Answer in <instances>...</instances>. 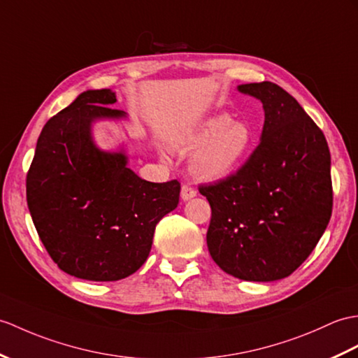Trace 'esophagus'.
Instances as JSON below:
<instances>
[{
  "instance_id": "1",
  "label": "esophagus",
  "mask_w": 358,
  "mask_h": 358,
  "mask_svg": "<svg viewBox=\"0 0 358 358\" xmlns=\"http://www.w3.org/2000/svg\"><path fill=\"white\" fill-rule=\"evenodd\" d=\"M195 196H196V190L190 185H185L181 187V199H182V201H189V199H192Z\"/></svg>"
}]
</instances>
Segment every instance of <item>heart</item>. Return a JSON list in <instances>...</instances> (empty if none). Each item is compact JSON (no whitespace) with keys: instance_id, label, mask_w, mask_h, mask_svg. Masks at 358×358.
Wrapping results in <instances>:
<instances>
[{"instance_id":"b5f03b06","label":"heart","mask_w":358,"mask_h":358,"mask_svg":"<svg viewBox=\"0 0 358 358\" xmlns=\"http://www.w3.org/2000/svg\"><path fill=\"white\" fill-rule=\"evenodd\" d=\"M180 151H192L190 171L199 180L218 181L231 176L253 145V132L243 120L227 114L209 115L181 132L173 141Z\"/></svg>"}]
</instances>
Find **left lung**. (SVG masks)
Segmentation results:
<instances>
[{"label": "left lung", "instance_id": "8db88e82", "mask_svg": "<svg viewBox=\"0 0 358 358\" xmlns=\"http://www.w3.org/2000/svg\"><path fill=\"white\" fill-rule=\"evenodd\" d=\"M262 103L261 141L235 176L201 186L212 207L207 247L234 278L289 276L317 245L332 212L327 138L296 99L273 82L238 85Z\"/></svg>", "mask_w": 358, "mask_h": 358}]
</instances>
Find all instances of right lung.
<instances>
[{
  "instance_id": "right-lung-1",
  "label": "right lung",
  "mask_w": 358,
  "mask_h": 358,
  "mask_svg": "<svg viewBox=\"0 0 358 358\" xmlns=\"http://www.w3.org/2000/svg\"><path fill=\"white\" fill-rule=\"evenodd\" d=\"M111 90H88L41 131L27 173V204L45 250L74 278L110 282L148 259L155 226L178 206L180 182H151L128 168V154L103 151L94 123L122 120Z\"/></svg>"
}]
</instances>
